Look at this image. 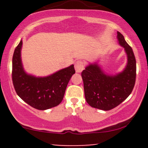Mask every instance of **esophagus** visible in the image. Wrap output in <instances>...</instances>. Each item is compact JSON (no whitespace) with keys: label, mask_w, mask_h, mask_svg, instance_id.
Here are the masks:
<instances>
[{"label":"esophagus","mask_w":148,"mask_h":148,"mask_svg":"<svg viewBox=\"0 0 148 148\" xmlns=\"http://www.w3.org/2000/svg\"><path fill=\"white\" fill-rule=\"evenodd\" d=\"M84 63L83 61L78 60L75 62V70L76 72H81L84 69Z\"/></svg>","instance_id":"esophagus-1"}]
</instances>
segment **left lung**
Here are the masks:
<instances>
[{"instance_id": "left-lung-1", "label": "left lung", "mask_w": 148, "mask_h": 148, "mask_svg": "<svg viewBox=\"0 0 148 148\" xmlns=\"http://www.w3.org/2000/svg\"><path fill=\"white\" fill-rule=\"evenodd\" d=\"M118 40L125 48L127 63L122 72L106 74L97 63L90 64L81 73L86 101L93 108L109 111L118 106L132 93L136 82V62L132 47L120 32Z\"/></svg>"}]
</instances>
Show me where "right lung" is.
Returning <instances> with one entry per match:
<instances>
[{
  "mask_svg": "<svg viewBox=\"0 0 148 148\" xmlns=\"http://www.w3.org/2000/svg\"><path fill=\"white\" fill-rule=\"evenodd\" d=\"M22 40L12 58V82L16 94L25 103L38 110H47L60 104L69 80L75 74L74 64L45 77L28 74L21 58Z\"/></svg>",
  "mask_w": 148,
  "mask_h": 148,
  "instance_id": "right-lung-1",
  "label": "right lung"
}]
</instances>
